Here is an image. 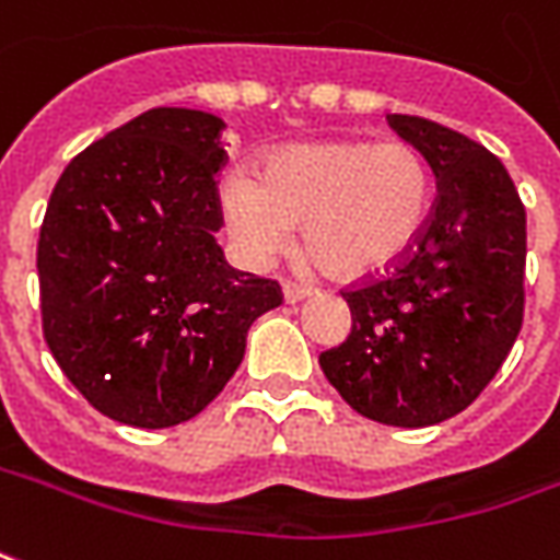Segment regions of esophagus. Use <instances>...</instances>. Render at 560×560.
Listing matches in <instances>:
<instances>
[{
	"mask_svg": "<svg viewBox=\"0 0 560 560\" xmlns=\"http://www.w3.org/2000/svg\"><path fill=\"white\" fill-rule=\"evenodd\" d=\"M281 291H284V300H288V303H303L306 296L315 293L312 291V284H303V281H284Z\"/></svg>",
	"mask_w": 560,
	"mask_h": 560,
	"instance_id": "1",
	"label": "esophagus"
}]
</instances>
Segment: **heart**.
<instances>
[{"label":"heart","mask_w":560,"mask_h":560,"mask_svg":"<svg viewBox=\"0 0 560 560\" xmlns=\"http://www.w3.org/2000/svg\"><path fill=\"white\" fill-rule=\"evenodd\" d=\"M230 236L264 264L303 226L308 257L339 279L397 264L433 209V175L416 144L388 139H327L288 144L264 160L260 178L245 172L221 185Z\"/></svg>","instance_id":"1"}]
</instances>
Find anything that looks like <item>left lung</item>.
<instances>
[{
  "label": "left lung",
  "instance_id": "obj_1",
  "mask_svg": "<svg viewBox=\"0 0 560 560\" xmlns=\"http://www.w3.org/2000/svg\"><path fill=\"white\" fill-rule=\"evenodd\" d=\"M388 124L424 154L436 199L416 245L342 291L351 334L320 351L339 397L378 424L428 428L470 406L525 318V206L488 148L416 115Z\"/></svg>",
  "mask_w": 560,
  "mask_h": 560
}]
</instances>
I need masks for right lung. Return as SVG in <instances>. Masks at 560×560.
<instances>
[{"instance_id":"1","label":"right lung","mask_w":560,"mask_h":560,"mask_svg":"<svg viewBox=\"0 0 560 560\" xmlns=\"http://www.w3.org/2000/svg\"><path fill=\"white\" fill-rule=\"evenodd\" d=\"M224 120L151 108L84 148L38 233L42 330L84 400L132 428H172L224 390L279 281L240 272L214 175Z\"/></svg>"}]
</instances>
